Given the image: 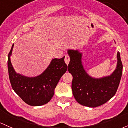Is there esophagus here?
Segmentation results:
<instances>
[{
	"label": "esophagus",
	"mask_w": 128,
	"mask_h": 128,
	"mask_svg": "<svg viewBox=\"0 0 128 128\" xmlns=\"http://www.w3.org/2000/svg\"><path fill=\"white\" fill-rule=\"evenodd\" d=\"M70 62V57L68 55H66L65 56V62L67 65H68Z\"/></svg>",
	"instance_id": "obj_1"
}]
</instances>
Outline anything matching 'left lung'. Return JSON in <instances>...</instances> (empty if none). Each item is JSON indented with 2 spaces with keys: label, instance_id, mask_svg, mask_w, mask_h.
<instances>
[{
  "label": "left lung",
  "instance_id": "obj_1",
  "mask_svg": "<svg viewBox=\"0 0 128 128\" xmlns=\"http://www.w3.org/2000/svg\"><path fill=\"white\" fill-rule=\"evenodd\" d=\"M68 54L70 60L68 70L73 76L72 90L77 102L94 108L104 104L115 96L123 72L119 52L115 70L110 75L101 78L92 77L87 73L82 63L83 53L78 50L69 49Z\"/></svg>",
  "mask_w": 128,
  "mask_h": 128
}]
</instances>
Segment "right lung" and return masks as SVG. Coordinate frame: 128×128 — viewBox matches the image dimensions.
<instances>
[{
  "label": "right lung",
  "mask_w": 128,
  "mask_h": 128,
  "mask_svg": "<svg viewBox=\"0 0 128 128\" xmlns=\"http://www.w3.org/2000/svg\"><path fill=\"white\" fill-rule=\"evenodd\" d=\"M14 44L8 56V69L12 86L22 100L31 106H41L49 102L54 94V89L68 70L64 58L53 59L41 74L27 76L16 73L12 66L11 56Z\"/></svg>",
  "instance_id": "obj_1"
}]
</instances>
